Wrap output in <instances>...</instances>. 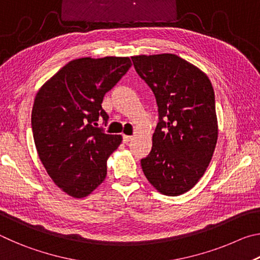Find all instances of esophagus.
I'll return each mask as SVG.
<instances>
[{
	"label": "esophagus",
	"mask_w": 260,
	"mask_h": 260,
	"mask_svg": "<svg viewBox=\"0 0 260 260\" xmlns=\"http://www.w3.org/2000/svg\"><path fill=\"white\" fill-rule=\"evenodd\" d=\"M133 140V136L131 135H122V141H124V143H128L131 141Z\"/></svg>",
	"instance_id": "esophagus-1"
}]
</instances>
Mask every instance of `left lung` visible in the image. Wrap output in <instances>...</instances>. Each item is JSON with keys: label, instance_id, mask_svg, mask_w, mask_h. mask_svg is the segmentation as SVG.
Wrapping results in <instances>:
<instances>
[{"label": "left lung", "instance_id": "obj_1", "mask_svg": "<svg viewBox=\"0 0 260 260\" xmlns=\"http://www.w3.org/2000/svg\"><path fill=\"white\" fill-rule=\"evenodd\" d=\"M151 88L159 122L143 173L162 195L187 192L203 177L218 140L214 91L205 72L173 54L132 56Z\"/></svg>", "mask_w": 260, "mask_h": 260}]
</instances>
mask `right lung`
<instances>
[{
  "instance_id": "add662e5",
  "label": "right lung",
  "mask_w": 260,
  "mask_h": 260,
  "mask_svg": "<svg viewBox=\"0 0 260 260\" xmlns=\"http://www.w3.org/2000/svg\"><path fill=\"white\" fill-rule=\"evenodd\" d=\"M128 57H82L71 60L35 96L32 129L42 165L56 186L74 199L93 192L107 177V161L122 136L96 126L108 114L105 93L128 71Z\"/></svg>"
}]
</instances>
